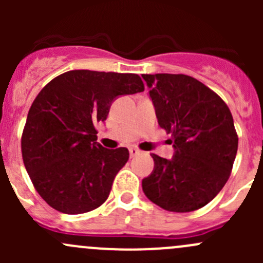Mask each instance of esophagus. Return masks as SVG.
<instances>
[{"label": "esophagus", "mask_w": 263, "mask_h": 263, "mask_svg": "<svg viewBox=\"0 0 263 263\" xmlns=\"http://www.w3.org/2000/svg\"><path fill=\"white\" fill-rule=\"evenodd\" d=\"M140 153H141V151H140L139 148H136V147H131V148H129V155H131V158H135V156L139 155Z\"/></svg>", "instance_id": "1"}]
</instances>
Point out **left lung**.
<instances>
[{"label": "left lung", "instance_id": "8db88e82", "mask_svg": "<svg viewBox=\"0 0 263 263\" xmlns=\"http://www.w3.org/2000/svg\"><path fill=\"white\" fill-rule=\"evenodd\" d=\"M159 126L172 135V160L151 154L154 172L142 179L151 202L173 213L208 205L232 173L238 135L227 103L201 81L182 73L142 75Z\"/></svg>", "mask_w": 263, "mask_h": 263}]
</instances>
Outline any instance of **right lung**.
I'll list each match as a JSON object with an SVG mask.
<instances>
[{"label":"right lung","instance_id":"right-lung-1","mask_svg":"<svg viewBox=\"0 0 263 263\" xmlns=\"http://www.w3.org/2000/svg\"><path fill=\"white\" fill-rule=\"evenodd\" d=\"M144 90L136 73L73 70L36 95L21 135V154L34 188L50 208L76 215L105 202L129 153L97 142V124L107 119L117 97Z\"/></svg>","mask_w":263,"mask_h":263}]
</instances>
